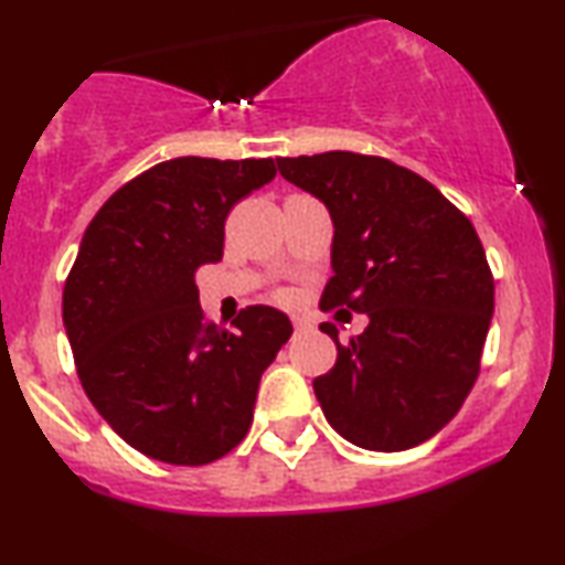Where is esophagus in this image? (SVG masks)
I'll return each instance as SVG.
<instances>
[{
    "label": "esophagus",
    "instance_id": "obj_1",
    "mask_svg": "<svg viewBox=\"0 0 565 565\" xmlns=\"http://www.w3.org/2000/svg\"><path fill=\"white\" fill-rule=\"evenodd\" d=\"M292 327H296V331H308L313 327V323L308 321L306 316H292Z\"/></svg>",
    "mask_w": 565,
    "mask_h": 565
}]
</instances>
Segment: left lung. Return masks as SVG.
<instances>
[{
  "label": "left lung",
  "mask_w": 565,
  "mask_h": 565,
  "mask_svg": "<svg viewBox=\"0 0 565 565\" xmlns=\"http://www.w3.org/2000/svg\"><path fill=\"white\" fill-rule=\"evenodd\" d=\"M334 223L321 308L347 306L367 329L339 342L313 381L323 416L362 450L427 443L473 388L493 316V277L473 223L412 169L381 157L327 151L277 159Z\"/></svg>",
  "instance_id": "8db88e82"
}]
</instances>
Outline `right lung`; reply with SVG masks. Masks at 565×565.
I'll list each match as a JSON object with an SVG mask.
<instances>
[{
  "instance_id": "1",
  "label": "right lung",
  "mask_w": 565,
  "mask_h": 565,
  "mask_svg": "<svg viewBox=\"0 0 565 565\" xmlns=\"http://www.w3.org/2000/svg\"><path fill=\"white\" fill-rule=\"evenodd\" d=\"M275 172L273 159L161 161L84 231L64 285L76 373L103 419L153 460L205 466L234 450L292 334L269 306L244 308L234 329L207 323L195 285L198 267L223 257L231 207Z\"/></svg>"
}]
</instances>
